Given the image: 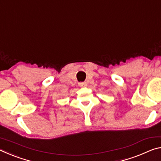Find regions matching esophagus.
I'll return each mask as SVG.
<instances>
[{
    "label": "esophagus",
    "instance_id": "esophagus-1",
    "mask_svg": "<svg viewBox=\"0 0 161 161\" xmlns=\"http://www.w3.org/2000/svg\"><path fill=\"white\" fill-rule=\"evenodd\" d=\"M79 85H80L81 87H85V86H86L87 84H86V82H85V81H83V82L79 83Z\"/></svg>",
    "mask_w": 161,
    "mask_h": 161
}]
</instances>
